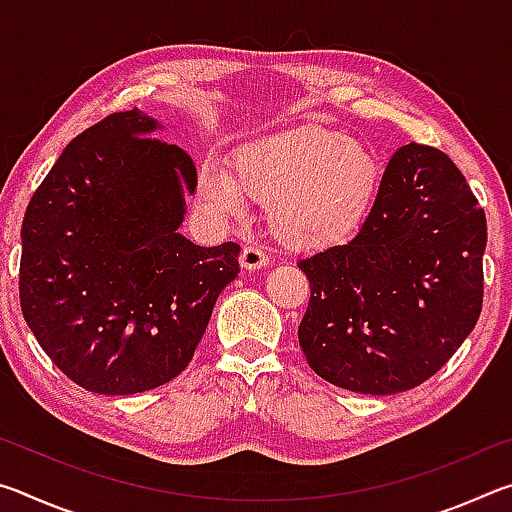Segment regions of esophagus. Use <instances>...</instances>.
Instances as JSON below:
<instances>
[{
    "mask_svg": "<svg viewBox=\"0 0 512 512\" xmlns=\"http://www.w3.org/2000/svg\"><path fill=\"white\" fill-rule=\"evenodd\" d=\"M239 262L241 268H246V271H259V268H264L268 264V255L259 246H246L241 250Z\"/></svg>",
    "mask_w": 512,
    "mask_h": 512,
    "instance_id": "34e87169",
    "label": "esophagus"
}]
</instances>
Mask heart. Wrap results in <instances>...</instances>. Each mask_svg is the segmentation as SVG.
<instances>
[{
	"instance_id": "1",
	"label": "heart",
	"mask_w": 512,
	"mask_h": 512,
	"mask_svg": "<svg viewBox=\"0 0 512 512\" xmlns=\"http://www.w3.org/2000/svg\"><path fill=\"white\" fill-rule=\"evenodd\" d=\"M230 167L207 160L198 171V196L207 210L237 214L255 198L266 203L275 235L302 248L332 244L357 230L381 183L375 153L316 124L239 146Z\"/></svg>"
}]
</instances>
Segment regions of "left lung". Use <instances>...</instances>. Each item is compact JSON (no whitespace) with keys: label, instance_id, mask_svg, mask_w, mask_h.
Here are the masks:
<instances>
[{"label":"left lung","instance_id":"left-lung-1","mask_svg":"<svg viewBox=\"0 0 512 512\" xmlns=\"http://www.w3.org/2000/svg\"><path fill=\"white\" fill-rule=\"evenodd\" d=\"M485 214L443 151L406 144L343 246L300 259L309 368L363 395L420 386L452 359L483 305Z\"/></svg>","mask_w":512,"mask_h":512}]
</instances>
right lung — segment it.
I'll return each instance as SVG.
<instances>
[{
    "label": "right lung",
    "instance_id": "add662e5",
    "mask_svg": "<svg viewBox=\"0 0 512 512\" xmlns=\"http://www.w3.org/2000/svg\"><path fill=\"white\" fill-rule=\"evenodd\" d=\"M142 110L112 112L65 146L22 221L20 305L40 348L85 391L133 395L187 368L239 244L180 235L196 167L151 137Z\"/></svg>",
    "mask_w": 512,
    "mask_h": 512
}]
</instances>
